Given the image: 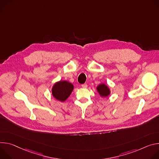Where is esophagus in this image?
<instances>
[{
    "mask_svg": "<svg viewBox=\"0 0 159 159\" xmlns=\"http://www.w3.org/2000/svg\"><path fill=\"white\" fill-rule=\"evenodd\" d=\"M81 86H82V88H83V89H86L88 85H87V84L85 83V84H83L81 85Z\"/></svg>",
    "mask_w": 159,
    "mask_h": 159,
    "instance_id": "obj_1",
    "label": "esophagus"
}]
</instances>
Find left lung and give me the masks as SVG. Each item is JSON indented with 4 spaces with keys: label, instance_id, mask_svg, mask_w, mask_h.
I'll return each instance as SVG.
<instances>
[{
    "label": "left lung",
    "instance_id": "1",
    "mask_svg": "<svg viewBox=\"0 0 159 159\" xmlns=\"http://www.w3.org/2000/svg\"><path fill=\"white\" fill-rule=\"evenodd\" d=\"M96 90L101 97H107L111 94V90L107 84L105 83H100L98 84Z\"/></svg>",
    "mask_w": 159,
    "mask_h": 159
}]
</instances>
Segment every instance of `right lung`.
<instances>
[{"instance_id":"1","label":"right lung","mask_w":159,"mask_h":159,"mask_svg":"<svg viewBox=\"0 0 159 159\" xmlns=\"http://www.w3.org/2000/svg\"><path fill=\"white\" fill-rule=\"evenodd\" d=\"M74 85L67 81H59L55 83L52 88V94L56 100L64 102L71 94Z\"/></svg>"}]
</instances>
